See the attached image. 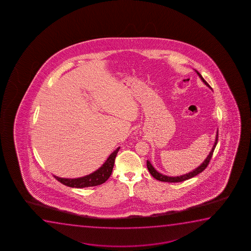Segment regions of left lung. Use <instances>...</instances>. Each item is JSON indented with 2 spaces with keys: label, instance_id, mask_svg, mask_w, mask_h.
Instances as JSON below:
<instances>
[{
  "label": "left lung",
  "instance_id": "8db88e82",
  "mask_svg": "<svg viewBox=\"0 0 251 251\" xmlns=\"http://www.w3.org/2000/svg\"><path fill=\"white\" fill-rule=\"evenodd\" d=\"M196 72L197 73V75H199L201 79L202 80L203 83H204L206 86L209 87L208 83L206 82V80L203 79V77L201 76V75L197 70H196ZM218 132H219V130H217L215 141H214V144H213V148H212V150L210 151L209 154L207 155V157H206V159L201 163V165L198 166L197 168L195 169V170L192 171V172H189V173L184 174V175L177 176H169L163 175L162 173H159V172H158V171H157V170L152 166V165L151 164V162L149 161V160L147 161V166H148V171H149V172L151 173V175L155 179H157L158 181H161V182H182V181H185V180H188V179L189 178H192L194 176H196V175L200 174L201 172H202L207 167L208 164H209L211 158H212V156H213V151H214V149L216 148V145L217 143H218V135H219Z\"/></svg>",
  "mask_w": 251,
  "mask_h": 251
}]
</instances>
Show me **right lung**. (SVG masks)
<instances>
[{
  "label": "right lung",
  "mask_w": 251,
  "mask_h": 251,
  "mask_svg": "<svg viewBox=\"0 0 251 251\" xmlns=\"http://www.w3.org/2000/svg\"><path fill=\"white\" fill-rule=\"evenodd\" d=\"M119 149L120 148H117L113 152H111L110 156L107 158L106 161L101 165V167L89 175L78 177V178H63V177L53 176L57 181L62 182V184L69 186L71 188H79L80 189V188L100 185L103 182H106L111 175L112 170H113L114 163H115V158L117 157Z\"/></svg>",
  "instance_id": "add662e5"
}]
</instances>
